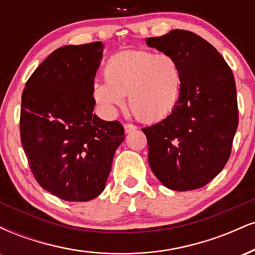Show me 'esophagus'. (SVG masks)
I'll list each match as a JSON object with an SVG mask.
<instances>
[{"label": "esophagus", "mask_w": 255, "mask_h": 255, "mask_svg": "<svg viewBox=\"0 0 255 255\" xmlns=\"http://www.w3.org/2000/svg\"><path fill=\"white\" fill-rule=\"evenodd\" d=\"M124 127H125V131H126V133H130V131H134V130H136V129H137L136 126H134V125H129V124L125 125Z\"/></svg>", "instance_id": "1"}]
</instances>
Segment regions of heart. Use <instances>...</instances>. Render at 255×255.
Masks as SVG:
<instances>
[{"label":"heart","mask_w":255,"mask_h":255,"mask_svg":"<svg viewBox=\"0 0 255 255\" xmlns=\"http://www.w3.org/2000/svg\"><path fill=\"white\" fill-rule=\"evenodd\" d=\"M105 83L92 85V97L108 115L125 107L128 96L134 115L144 122L163 120L175 109L182 89V69L170 54L128 50L111 56L103 69Z\"/></svg>","instance_id":"heart-1"}]
</instances>
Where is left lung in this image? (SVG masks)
Here are the masks:
<instances>
[{"label": "left lung", "instance_id": "obj_1", "mask_svg": "<svg viewBox=\"0 0 255 255\" xmlns=\"http://www.w3.org/2000/svg\"><path fill=\"white\" fill-rule=\"evenodd\" d=\"M150 48L181 64L182 89L169 116L142 128L148 164L166 188L192 191L223 170L239 125L233 72L216 48L195 33L172 30L146 38Z\"/></svg>", "mask_w": 255, "mask_h": 255}]
</instances>
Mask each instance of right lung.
I'll return each mask as SVG.
<instances>
[{
	"instance_id": "1",
	"label": "right lung",
	"mask_w": 255,
	"mask_h": 255,
	"mask_svg": "<svg viewBox=\"0 0 255 255\" xmlns=\"http://www.w3.org/2000/svg\"><path fill=\"white\" fill-rule=\"evenodd\" d=\"M103 49L102 42L57 49L22 91L20 136L32 174L66 201H89L104 191L125 140L120 122L93 114L92 85Z\"/></svg>"
}]
</instances>
